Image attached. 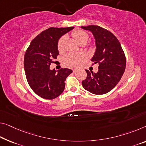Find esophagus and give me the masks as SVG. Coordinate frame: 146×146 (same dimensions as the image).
I'll return each instance as SVG.
<instances>
[{
  "mask_svg": "<svg viewBox=\"0 0 146 146\" xmlns=\"http://www.w3.org/2000/svg\"><path fill=\"white\" fill-rule=\"evenodd\" d=\"M77 69H74V70H73V72L74 73H75V72H77Z\"/></svg>",
  "mask_w": 146,
  "mask_h": 146,
  "instance_id": "34e87169",
  "label": "esophagus"
}]
</instances>
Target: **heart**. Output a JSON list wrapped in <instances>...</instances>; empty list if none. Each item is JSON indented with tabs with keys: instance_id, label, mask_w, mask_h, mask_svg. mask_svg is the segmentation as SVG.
<instances>
[{
	"instance_id": "b5f03b06",
	"label": "heart",
	"mask_w": 146,
	"mask_h": 146,
	"mask_svg": "<svg viewBox=\"0 0 146 146\" xmlns=\"http://www.w3.org/2000/svg\"><path fill=\"white\" fill-rule=\"evenodd\" d=\"M73 37L79 44L86 43L89 38V35L86 32L82 30H76L72 32ZM66 40V36H62L58 42V50L62 51L64 48V44ZM85 59V55L82 53H70L64 57V62L67 66L76 67L79 66L81 62Z\"/></svg>"
}]
</instances>
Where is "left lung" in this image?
<instances>
[{
  "label": "left lung",
  "instance_id": "8db88e82",
  "mask_svg": "<svg viewBox=\"0 0 146 146\" xmlns=\"http://www.w3.org/2000/svg\"><path fill=\"white\" fill-rule=\"evenodd\" d=\"M89 31L95 40L96 50L91 60L98 63L96 73L86 70L83 87L95 95H104L115 87L124 73L126 58L117 38L106 29L97 25L81 27Z\"/></svg>",
  "mask_w": 146,
  "mask_h": 146
}]
</instances>
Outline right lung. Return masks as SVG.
<instances>
[{"instance_id":"add662e5","label":"right lung","mask_w":146,"mask_h":146,"mask_svg":"<svg viewBox=\"0 0 146 146\" xmlns=\"http://www.w3.org/2000/svg\"><path fill=\"white\" fill-rule=\"evenodd\" d=\"M74 27H51L32 40L24 57V69L29 86L45 99H53L63 92L66 78L72 72L68 68L51 70L53 59L59 55V40Z\"/></svg>"}]
</instances>
